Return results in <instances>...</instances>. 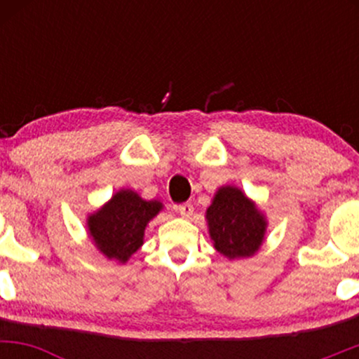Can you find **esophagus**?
I'll use <instances>...</instances> for the list:
<instances>
[{
	"mask_svg": "<svg viewBox=\"0 0 359 359\" xmlns=\"http://www.w3.org/2000/svg\"><path fill=\"white\" fill-rule=\"evenodd\" d=\"M177 211L182 217H191L194 214V205L191 203H184V204H179L177 205Z\"/></svg>",
	"mask_w": 359,
	"mask_h": 359,
	"instance_id": "obj_1",
	"label": "esophagus"
}]
</instances>
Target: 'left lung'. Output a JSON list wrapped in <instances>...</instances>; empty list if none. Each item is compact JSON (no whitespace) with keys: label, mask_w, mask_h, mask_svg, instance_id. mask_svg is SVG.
Returning <instances> with one entry per match:
<instances>
[{"label":"left lung","mask_w":359,"mask_h":359,"mask_svg":"<svg viewBox=\"0 0 359 359\" xmlns=\"http://www.w3.org/2000/svg\"><path fill=\"white\" fill-rule=\"evenodd\" d=\"M205 217L214 248L229 259L253 257L265 240V216L233 185L216 192Z\"/></svg>","instance_id":"8db88e82"}]
</instances>
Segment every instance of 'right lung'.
<instances>
[{
	"label": "right lung",
	"instance_id": "add662e5",
	"mask_svg": "<svg viewBox=\"0 0 359 359\" xmlns=\"http://www.w3.org/2000/svg\"><path fill=\"white\" fill-rule=\"evenodd\" d=\"M162 208L158 201H145L137 192L121 189L109 203L88 217L89 234L106 258L126 263L143 245L148 221Z\"/></svg>",
	"mask_w": 359,
	"mask_h": 359
}]
</instances>
